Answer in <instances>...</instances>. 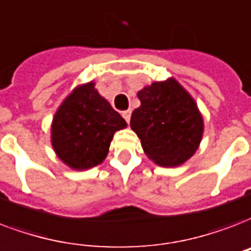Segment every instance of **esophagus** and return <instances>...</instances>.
Returning <instances> with one entry per match:
<instances>
[{
	"mask_svg": "<svg viewBox=\"0 0 251 251\" xmlns=\"http://www.w3.org/2000/svg\"><path fill=\"white\" fill-rule=\"evenodd\" d=\"M122 117L125 118V121L129 124L130 117H131V110H125V112H122Z\"/></svg>",
	"mask_w": 251,
	"mask_h": 251,
	"instance_id": "obj_1",
	"label": "esophagus"
}]
</instances>
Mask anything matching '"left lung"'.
Wrapping results in <instances>:
<instances>
[{"instance_id":"8db88e82","label":"left lung","mask_w":251,"mask_h":251,"mask_svg":"<svg viewBox=\"0 0 251 251\" xmlns=\"http://www.w3.org/2000/svg\"><path fill=\"white\" fill-rule=\"evenodd\" d=\"M137 96L141 106L131 114L130 127L147 158L163 167L187 162L204 133V120L194 97L174 77L154 81Z\"/></svg>"}]
</instances>
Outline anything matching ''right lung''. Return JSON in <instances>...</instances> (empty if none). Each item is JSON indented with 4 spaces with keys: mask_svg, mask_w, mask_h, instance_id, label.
<instances>
[{
    "mask_svg": "<svg viewBox=\"0 0 251 251\" xmlns=\"http://www.w3.org/2000/svg\"><path fill=\"white\" fill-rule=\"evenodd\" d=\"M80 84L59 105L51 124V145L63 163L72 170L101 164L113 135L127 124L95 88Z\"/></svg>",
    "mask_w": 251,
    "mask_h": 251,
    "instance_id": "right-lung-1",
    "label": "right lung"
}]
</instances>
